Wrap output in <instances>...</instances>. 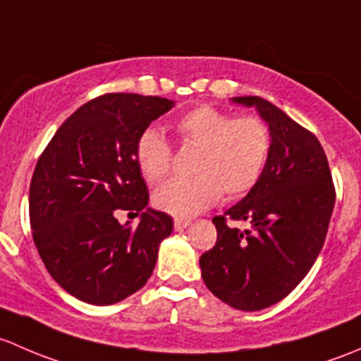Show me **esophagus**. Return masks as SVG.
Wrapping results in <instances>:
<instances>
[{
	"mask_svg": "<svg viewBox=\"0 0 361 361\" xmlns=\"http://www.w3.org/2000/svg\"><path fill=\"white\" fill-rule=\"evenodd\" d=\"M189 224H191L189 219H176V221H173V228H176V231H182V229L188 228Z\"/></svg>",
	"mask_w": 361,
	"mask_h": 361,
	"instance_id": "34e87169",
	"label": "esophagus"
}]
</instances>
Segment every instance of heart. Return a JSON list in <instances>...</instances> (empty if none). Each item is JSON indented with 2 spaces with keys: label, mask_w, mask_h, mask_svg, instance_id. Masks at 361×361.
Wrapping results in <instances>:
<instances>
[{
  "label": "heart",
  "mask_w": 361,
  "mask_h": 361,
  "mask_svg": "<svg viewBox=\"0 0 361 361\" xmlns=\"http://www.w3.org/2000/svg\"><path fill=\"white\" fill-rule=\"evenodd\" d=\"M180 146H198L191 177L172 179L153 195L156 208L176 217H191L224 196L236 200L254 189L271 153V130L259 116H233L214 106L195 107L173 123ZM133 156L149 184H158L172 170L169 140L147 126L139 133Z\"/></svg>",
  "instance_id": "1"
}]
</instances>
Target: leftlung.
<instances>
[{"instance_id": "1", "label": "left lung", "mask_w": 361, "mask_h": 361, "mask_svg": "<svg viewBox=\"0 0 361 361\" xmlns=\"http://www.w3.org/2000/svg\"><path fill=\"white\" fill-rule=\"evenodd\" d=\"M255 106L271 130V153L250 192L217 215L214 248L200 257L208 290L241 311L280 302L302 281L325 243L336 203L329 159L319 140L261 97H235ZM247 220L250 230L229 228Z\"/></svg>"}]
</instances>
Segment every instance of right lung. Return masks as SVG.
I'll list each match as a JSON object with an SVG mask.
<instances>
[{"mask_svg":"<svg viewBox=\"0 0 361 361\" xmlns=\"http://www.w3.org/2000/svg\"><path fill=\"white\" fill-rule=\"evenodd\" d=\"M163 97L104 94L61 125L36 163L29 188L32 240L50 276L83 302H120L153 274L172 217L147 208L133 156L144 128L172 109ZM143 212L121 226L116 212Z\"/></svg>","mask_w":361,"mask_h":361,"instance_id":"1","label":"right lung"}]
</instances>
